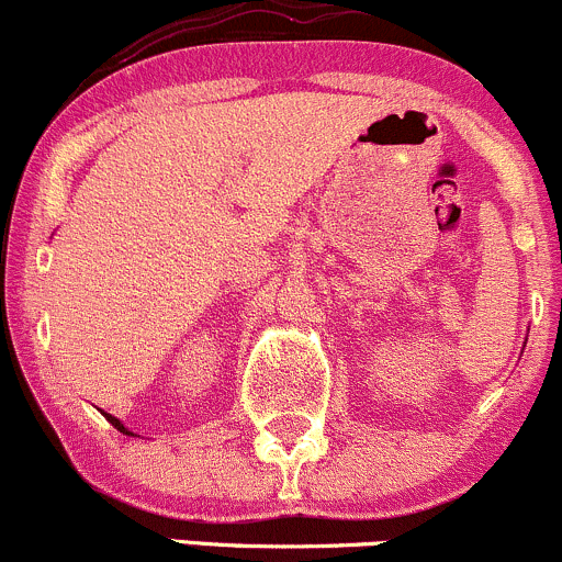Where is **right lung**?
<instances>
[{
    "mask_svg": "<svg viewBox=\"0 0 562 562\" xmlns=\"http://www.w3.org/2000/svg\"><path fill=\"white\" fill-rule=\"evenodd\" d=\"M103 418H105V420H109V424H111V426H114V429H116V431H122V435H133V431H131V429H127V426H125V424H122V420H120V418H114V415L103 413Z\"/></svg>",
    "mask_w": 562,
    "mask_h": 562,
    "instance_id": "right-lung-1",
    "label": "right lung"
}]
</instances>
